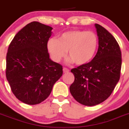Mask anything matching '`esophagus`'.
Listing matches in <instances>:
<instances>
[{"label": "esophagus", "instance_id": "1", "mask_svg": "<svg viewBox=\"0 0 129 129\" xmlns=\"http://www.w3.org/2000/svg\"><path fill=\"white\" fill-rule=\"evenodd\" d=\"M70 71V70H68V68H63V72L64 73H67V72H68Z\"/></svg>", "mask_w": 129, "mask_h": 129}]
</instances>
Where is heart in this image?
<instances>
[{"mask_svg": "<svg viewBox=\"0 0 129 129\" xmlns=\"http://www.w3.org/2000/svg\"><path fill=\"white\" fill-rule=\"evenodd\" d=\"M98 47V36L92 31L71 30L62 33L57 39L51 38L47 42V50L51 59L58 62L66 56L68 63L74 62L84 65L93 59Z\"/></svg>", "mask_w": 129, "mask_h": 129, "instance_id": "heart-1", "label": "heart"}]
</instances>
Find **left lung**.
Here are the masks:
<instances>
[{
  "label": "left lung",
  "instance_id": "obj_1",
  "mask_svg": "<svg viewBox=\"0 0 129 129\" xmlns=\"http://www.w3.org/2000/svg\"><path fill=\"white\" fill-rule=\"evenodd\" d=\"M98 50L88 63L73 68L74 83L70 91L74 98L85 106L105 101L113 92L120 77L121 52L114 37L105 28L95 24Z\"/></svg>",
  "mask_w": 129,
  "mask_h": 129
}]
</instances>
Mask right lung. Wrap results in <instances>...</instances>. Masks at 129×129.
I'll return each mask as SVG.
<instances>
[{"instance_id":"right-lung-1","label":"right lung","mask_w":129,"mask_h":129,"mask_svg":"<svg viewBox=\"0 0 129 129\" xmlns=\"http://www.w3.org/2000/svg\"><path fill=\"white\" fill-rule=\"evenodd\" d=\"M53 28L31 22L16 34L6 55V76L20 101L36 105L47 98L62 75V67L50 59L47 42Z\"/></svg>"}]
</instances>
